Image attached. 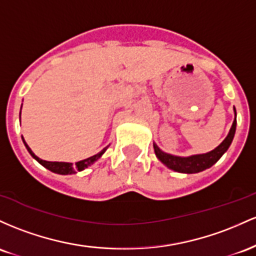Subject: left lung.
Returning a JSON list of instances; mask_svg holds the SVG:
<instances>
[{"label":"left lung","instance_id":"1","mask_svg":"<svg viewBox=\"0 0 256 256\" xmlns=\"http://www.w3.org/2000/svg\"><path fill=\"white\" fill-rule=\"evenodd\" d=\"M234 120L232 123L231 129H230L228 136L222 140V142L219 146L214 148V150L206 152V154H191L188 157L182 156H175V154H166V152L162 151L156 144L154 142V150L156 154V157L160 162L164 164L166 168L172 169V170L178 172V173L184 174H194L200 173V172L206 170V169L210 168L214 166L221 158L224 154L228 150L230 145H231L232 140H234V133H236V124H237V114L236 108L234 106Z\"/></svg>","mask_w":256,"mask_h":256}]
</instances>
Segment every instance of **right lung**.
<instances>
[{"instance_id": "obj_1", "label": "right lung", "mask_w": 256, "mask_h": 256, "mask_svg": "<svg viewBox=\"0 0 256 256\" xmlns=\"http://www.w3.org/2000/svg\"><path fill=\"white\" fill-rule=\"evenodd\" d=\"M20 114H22V110H20V114H19V118H20ZM22 142H24L25 148H26V150L28 151V154H31V156L35 158L37 162L40 163V164L44 166V168H47L48 170L53 172V173L56 174H60V175H68V174H76L77 172H81V170H84L86 168H88V166L93 164V163H96L98 160L100 158V157L102 156V154H105V151L108 150V145L106 146V148H102V151L99 152V154H94V156L92 157H88V158L86 160H78V162H74V163H70V162H50V160H41L40 157H37L35 154H34L32 150H31L30 148H28V145L26 144V142L24 140V138L22 136Z\"/></svg>"}]
</instances>
